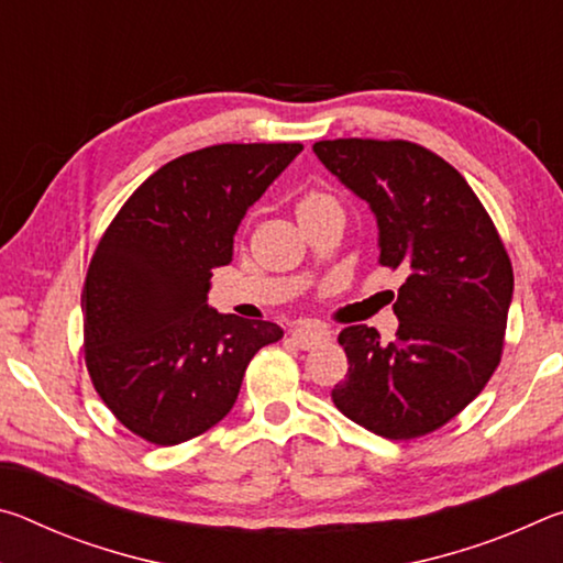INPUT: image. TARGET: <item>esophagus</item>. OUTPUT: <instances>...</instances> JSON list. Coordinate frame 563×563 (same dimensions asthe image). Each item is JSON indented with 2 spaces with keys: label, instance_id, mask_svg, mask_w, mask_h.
Segmentation results:
<instances>
[{
  "label": "esophagus",
  "instance_id": "esophagus-1",
  "mask_svg": "<svg viewBox=\"0 0 563 563\" xmlns=\"http://www.w3.org/2000/svg\"><path fill=\"white\" fill-rule=\"evenodd\" d=\"M330 338H332V332L328 330V325H320V322H300V325L292 330L295 345L302 350L325 345Z\"/></svg>",
  "mask_w": 563,
  "mask_h": 563
}]
</instances>
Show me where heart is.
I'll use <instances>...</instances> for the list:
<instances>
[{"mask_svg":"<svg viewBox=\"0 0 563 563\" xmlns=\"http://www.w3.org/2000/svg\"><path fill=\"white\" fill-rule=\"evenodd\" d=\"M332 198L328 196V194H320V190H308V194H305L300 201H298V206H295V213H305V211H312V208H318V206H322V203H330Z\"/></svg>","mask_w":563,"mask_h":563,"instance_id":"b5f03b06","label":"heart"}]
</instances>
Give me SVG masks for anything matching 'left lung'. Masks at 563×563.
Masks as SVG:
<instances>
[{
  "label": "left lung",
  "instance_id": "1",
  "mask_svg": "<svg viewBox=\"0 0 563 563\" xmlns=\"http://www.w3.org/2000/svg\"><path fill=\"white\" fill-rule=\"evenodd\" d=\"M312 151L373 208L377 263L407 275L393 342L367 325L340 332L350 367L332 402L379 437L417 440L460 415L499 367L509 253L472 186L434 151L402 139L318 141Z\"/></svg>",
  "mask_w": 563,
  "mask_h": 563
}]
</instances>
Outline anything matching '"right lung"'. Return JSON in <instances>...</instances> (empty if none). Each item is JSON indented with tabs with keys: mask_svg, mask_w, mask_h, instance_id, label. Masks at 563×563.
Returning a JSON list of instances; mask_svg holds the SVG:
<instances>
[{
	"mask_svg": "<svg viewBox=\"0 0 563 563\" xmlns=\"http://www.w3.org/2000/svg\"><path fill=\"white\" fill-rule=\"evenodd\" d=\"M302 144L190 151L141 184L103 231L84 283V360L113 417L174 446L235 405L247 362L278 342L275 322L218 316L206 295L233 235Z\"/></svg>",
	"mask_w": 563,
	"mask_h": 563,
	"instance_id": "obj_1",
	"label": "right lung"
}]
</instances>
